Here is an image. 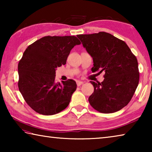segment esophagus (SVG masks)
I'll list each match as a JSON object with an SVG mask.
<instances>
[{
	"label": "esophagus",
	"instance_id": "obj_1",
	"mask_svg": "<svg viewBox=\"0 0 152 152\" xmlns=\"http://www.w3.org/2000/svg\"><path fill=\"white\" fill-rule=\"evenodd\" d=\"M76 84H77V86H80L81 85V84H83V82H82V81H80V80H77V81H76Z\"/></svg>",
	"mask_w": 152,
	"mask_h": 152
}]
</instances>
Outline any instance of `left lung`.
<instances>
[{
    "mask_svg": "<svg viewBox=\"0 0 152 152\" xmlns=\"http://www.w3.org/2000/svg\"><path fill=\"white\" fill-rule=\"evenodd\" d=\"M92 57V72L104 71V80L91 81V106L102 113L117 112L132 100L140 80L138 62L124 41L106 32L77 35Z\"/></svg>",
    "mask_w": 152,
    "mask_h": 152,
    "instance_id": "8db88e82",
    "label": "left lung"
}]
</instances>
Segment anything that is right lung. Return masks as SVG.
Returning a JSON list of instances; mask_svg holds the SVG:
<instances>
[{
  "label": "right lung",
  "mask_w": 152,
  "mask_h": 152,
  "mask_svg": "<svg viewBox=\"0 0 152 152\" xmlns=\"http://www.w3.org/2000/svg\"><path fill=\"white\" fill-rule=\"evenodd\" d=\"M81 42L76 36H45L29 45L18 64V87L27 104L39 114L52 115L68 106L76 89L74 80L56 82V69L65 65Z\"/></svg>",
  "instance_id": "right-lung-1"
}]
</instances>
